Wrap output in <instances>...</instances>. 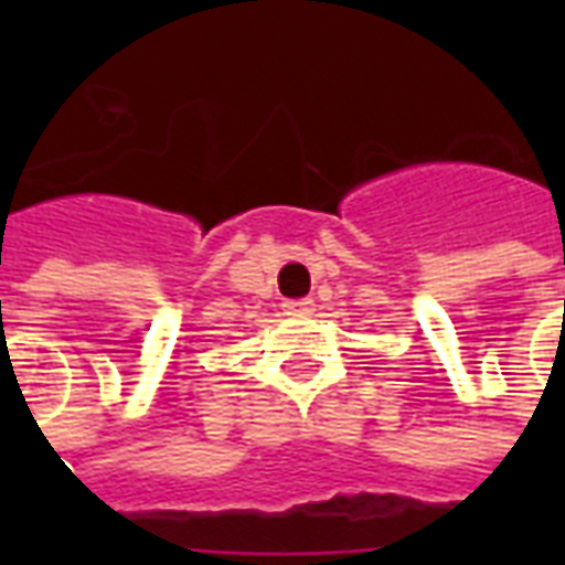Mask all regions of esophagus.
Here are the masks:
<instances>
[{
  "label": "esophagus",
  "mask_w": 565,
  "mask_h": 565,
  "mask_svg": "<svg viewBox=\"0 0 565 565\" xmlns=\"http://www.w3.org/2000/svg\"><path fill=\"white\" fill-rule=\"evenodd\" d=\"M281 308H284V313H292V317H305V313H310V310H313V301H310V299H290V301H284Z\"/></svg>",
  "instance_id": "1"
}]
</instances>
